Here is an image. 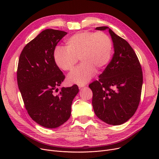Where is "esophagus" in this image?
Returning <instances> with one entry per match:
<instances>
[{
	"label": "esophagus",
	"instance_id": "obj_1",
	"mask_svg": "<svg viewBox=\"0 0 159 159\" xmlns=\"http://www.w3.org/2000/svg\"><path fill=\"white\" fill-rule=\"evenodd\" d=\"M86 85V84H78V86L79 88H83V87H85Z\"/></svg>",
	"mask_w": 159,
	"mask_h": 159
}]
</instances>
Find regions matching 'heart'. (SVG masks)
<instances>
[{"mask_svg":"<svg viewBox=\"0 0 159 159\" xmlns=\"http://www.w3.org/2000/svg\"><path fill=\"white\" fill-rule=\"evenodd\" d=\"M113 53L110 37L103 31H84L66 40V46L57 47L54 61L61 70L71 71L79 61L82 63L68 77L72 84H85L92 78L96 70H101L109 63Z\"/></svg>","mask_w":159,"mask_h":159,"instance_id":"1","label":"heart"}]
</instances>
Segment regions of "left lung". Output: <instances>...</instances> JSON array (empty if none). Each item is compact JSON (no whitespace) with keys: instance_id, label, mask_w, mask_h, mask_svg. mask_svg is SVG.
<instances>
[{"instance_id":"1","label":"left lung","mask_w":159,"mask_h":159,"mask_svg":"<svg viewBox=\"0 0 159 159\" xmlns=\"http://www.w3.org/2000/svg\"><path fill=\"white\" fill-rule=\"evenodd\" d=\"M114 54L99 79L89 85L93 91L92 105L95 115L103 122L116 126L128 121L137 111L143 82L138 57L128 42L107 26Z\"/></svg>"}]
</instances>
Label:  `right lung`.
I'll list each match as a JSON object with an SVG mask.
<instances>
[{"mask_svg": "<svg viewBox=\"0 0 159 159\" xmlns=\"http://www.w3.org/2000/svg\"><path fill=\"white\" fill-rule=\"evenodd\" d=\"M68 33L53 29L42 31L28 43L20 55L17 83L30 117L40 126L56 128L69 119L77 85L62 88L64 75L56 65V46Z\"/></svg>", "mask_w": 159, "mask_h": 159, "instance_id": "1", "label": "right lung"}]
</instances>
